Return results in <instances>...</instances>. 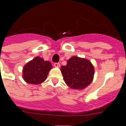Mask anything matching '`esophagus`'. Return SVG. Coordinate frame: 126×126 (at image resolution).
Returning a JSON list of instances; mask_svg holds the SVG:
<instances>
[{
    "instance_id": "obj_1",
    "label": "esophagus",
    "mask_w": 126,
    "mask_h": 126,
    "mask_svg": "<svg viewBox=\"0 0 126 126\" xmlns=\"http://www.w3.org/2000/svg\"><path fill=\"white\" fill-rule=\"evenodd\" d=\"M53 66L55 67H60V63H55L53 64Z\"/></svg>"
}]
</instances>
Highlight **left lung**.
<instances>
[{"instance_id": "1", "label": "left lung", "mask_w": 126, "mask_h": 126, "mask_svg": "<svg viewBox=\"0 0 126 126\" xmlns=\"http://www.w3.org/2000/svg\"><path fill=\"white\" fill-rule=\"evenodd\" d=\"M61 71L66 84L74 90H83L94 79V67L92 63L77 56L71 57L67 65L61 66Z\"/></svg>"}]
</instances>
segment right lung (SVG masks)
<instances>
[{
	"mask_svg": "<svg viewBox=\"0 0 126 126\" xmlns=\"http://www.w3.org/2000/svg\"><path fill=\"white\" fill-rule=\"evenodd\" d=\"M52 65L49 61H44L41 57H34L25 65L23 69V79L26 82L39 84L47 79Z\"/></svg>",
	"mask_w": 126,
	"mask_h": 126,
	"instance_id": "right-lung-1",
	"label": "right lung"
}]
</instances>
